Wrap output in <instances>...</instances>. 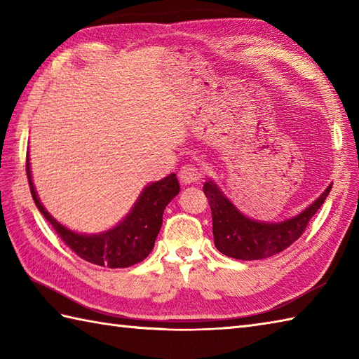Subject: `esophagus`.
<instances>
[{
  "mask_svg": "<svg viewBox=\"0 0 359 359\" xmlns=\"http://www.w3.org/2000/svg\"><path fill=\"white\" fill-rule=\"evenodd\" d=\"M179 177H180V182H182V184H185V185L194 184V182L201 180V177H202V170H201V168L197 166V165L188 163V165H184V166H182Z\"/></svg>",
  "mask_w": 359,
  "mask_h": 359,
  "instance_id": "esophagus-1",
  "label": "esophagus"
}]
</instances>
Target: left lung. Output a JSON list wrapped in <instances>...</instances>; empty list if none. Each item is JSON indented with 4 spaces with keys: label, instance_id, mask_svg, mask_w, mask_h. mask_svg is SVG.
I'll return each instance as SVG.
<instances>
[{
    "label": "left lung",
    "instance_id": "left-lung-1",
    "mask_svg": "<svg viewBox=\"0 0 359 359\" xmlns=\"http://www.w3.org/2000/svg\"><path fill=\"white\" fill-rule=\"evenodd\" d=\"M330 189L332 185L297 216L271 224L242 215L215 182H205L203 193L211 208L215 245L222 255L241 261H259L278 255L301 238L310 219L323 207Z\"/></svg>",
    "mask_w": 359,
    "mask_h": 359
}]
</instances>
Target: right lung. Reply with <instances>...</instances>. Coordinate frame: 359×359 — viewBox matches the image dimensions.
Listing matches in <instances>:
<instances>
[{
    "mask_svg": "<svg viewBox=\"0 0 359 359\" xmlns=\"http://www.w3.org/2000/svg\"><path fill=\"white\" fill-rule=\"evenodd\" d=\"M26 171L30 194L34 197L36 208L53 226L62 241L85 261L109 266V269H125V266L139 264L151 253L160 226H162L166 205L180 191L175 174H170L168 177L144 187L133 210L118 225L98 234H80L57 222L43 207L36 196L32 175H30L29 154Z\"/></svg>",
    "mask_w": 359,
    "mask_h": 359,
    "instance_id": "right-lung-1",
    "label": "right lung"
}]
</instances>
